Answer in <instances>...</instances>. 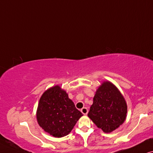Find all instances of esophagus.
<instances>
[{
  "label": "esophagus",
  "instance_id": "34e87169",
  "mask_svg": "<svg viewBox=\"0 0 153 153\" xmlns=\"http://www.w3.org/2000/svg\"><path fill=\"white\" fill-rule=\"evenodd\" d=\"M81 112H82V114H84V115H87V113H88V109H87V108L84 107L81 109Z\"/></svg>",
  "mask_w": 153,
  "mask_h": 153
}]
</instances>
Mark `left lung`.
Listing matches in <instances>:
<instances>
[{
    "mask_svg": "<svg viewBox=\"0 0 153 153\" xmlns=\"http://www.w3.org/2000/svg\"><path fill=\"white\" fill-rule=\"evenodd\" d=\"M127 113V103L123 95L113 84L105 82L96 92L88 117L97 127L110 133L125 122Z\"/></svg>",
    "mask_w": 153,
    "mask_h": 153,
    "instance_id": "8db88e82",
    "label": "left lung"
}]
</instances>
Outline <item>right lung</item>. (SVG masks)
I'll return each mask as SVG.
<instances>
[{
  "mask_svg": "<svg viewBox=\"0 0 153 153\" xmlns=\"http://www.w3.org/2000/svg\"><path fill=\"white\" fill-rule=\"evenodd\" d=\"M82 115L66 91L56 85L45 91L40 97L36 117L44 131L60 138L68 135Z\"/></svg>",
  "mask_w": 153,
  "mask_h": 153,
  "instance_id": "right-lung-1",
  "label": "right lung"
}]
</instances>
